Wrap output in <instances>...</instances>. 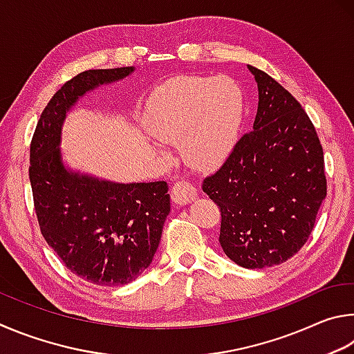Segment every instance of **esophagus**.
Masks as SVG:
<instances>
[{
	"label": "esophagus",
	"instance_id": "1",
	"mask_svg": "<svg viewBox=\"0 0 354 354\" xmlns=\"http://www.w3.org/2000/svg\"><path fill=\"white\" fill-rule=\"evenodd\" d=\"M171 197L178 205H187L197 197V188L189 182H177L171 189Z\"/></svg>",
	"mask_w": 354,
	"mask_h": 354
}]
</instances>
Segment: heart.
<instances>
[{
    "label": "heart",
    "mask_w": 354,
    "mask_h": 354,
    "mask_svg": "<svg viewBox=\"0 0 354 354\" xmlns=\"http://www.w3.org/2000/svg\"><path fill=\"white\" fill-rule=\"evenodd\" d=\"M243 118L244 95L236 80L188 76L152 93L142 124L161 145L178 142L191 166L213 169L233 151Z\"/></svg>",
    "instance_id": "1"
}]
</instances>
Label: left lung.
Instances as JSON below:
<instances>
[{"label":"left lung","instance_id":"1","mask_svg":"<svg viewBox=\"0 0 354 354\" xmlns=\"http://www.w3.org/2000/svg\"><path fill=\"white\" fill-rule=\"evenodd\" d=\"M258 85L253 130L202 183L221 208L219 243L245 269L288 261L311 234L326 197L324 149L306 111L269 74L247 65Z\"/></svg>","mask_w":354,"mask_h":354}]
</instances>
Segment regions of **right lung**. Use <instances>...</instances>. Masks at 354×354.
Instances as JSON below:
<instances>
[{"mask_svg": "<svg viewBox=\"0 0 354 354\" xmlns=\"http://www.w3.org/2000/svg\"><path fill=\"white\" fill-rule=\"evenodd\" d=\"M133 71L88 70L68 80L30 142L29 180L43 238L66 269L97 286H122L151 266L171 212L167 183H120L73 169L62 155V130L80 97Z\"/></svg>", "mask_w": 354, "mask_h": 354, "instance_id": "obj_1", "label": "right lung"}]
</instances>
